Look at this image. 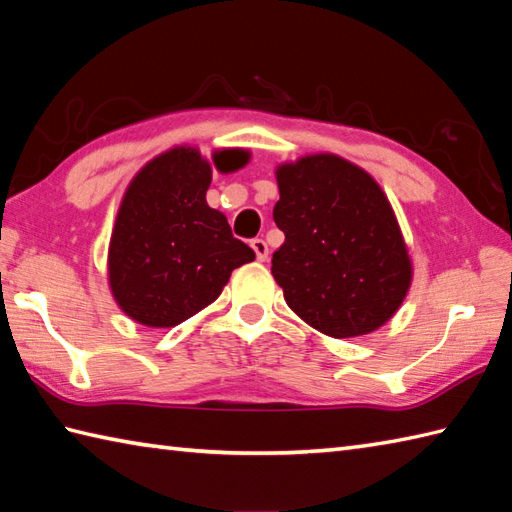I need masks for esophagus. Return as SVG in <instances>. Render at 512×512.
Instances as JSON below:
<instances>
[{"label": "esophagus", "instance_id": "34e87169", "mask_svg": "<svg viewBox=\"0 0 512 512\" xmlns=\"http://www.w3.org/2000/svg\"><path fill=\"white\" fill-rule=\"evenodd\" d=\"M252 249L256 252V258L260 260V263H263V260H267L269 247H267V243L263 241V238H254V241H252Z\"/></svg>", "mask_w": 512, "mask_h": 512}]
</instances>
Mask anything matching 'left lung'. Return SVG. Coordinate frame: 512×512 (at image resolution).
I'll return each mask as SVG.
<instances>
[{"mask_svg": "<svg viewBox=\"0 0 512 512\" xmlns=\"http://www.w3.org/2000/svg\"><path fill=\"white\" fill-rule=\"evenodd\" d=\"M276 179L274 221L285 243L271 274L289 309L335 339L377 331L412 282L388 197L366 170L331 153L282 164Z\"/></svg>", "mask_w": 512, "mask_h": 512, "instance_id": "8db88e82", "label": "left lung"}]
</instances>
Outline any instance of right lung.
<instances>
[{"instance_id": "obj_1", "label": "right lung", "mask_w": 512, "mask_h": 512, "mask_svg": "<svg viewBox=\"0 0 512 512\" xmlns=\"http://www.w3.org/2000/svg\"><path fill=\"white\" fill-rule=\"evenodd\" d=\"M221 173L249 162L243 149L212 155ZM212 166L177 146L133 177L109 243V285L120 309L151 328L177 326L221 295L230 274L256 258L208 206Z\"/></svg>"}]
</instances>
